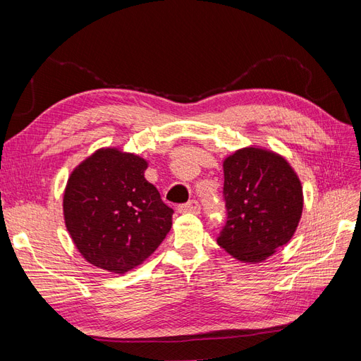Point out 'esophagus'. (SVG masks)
I'll return each instance as SVG.
<instances>
[{
  "label": "esophagus",
  "instance_id": "obj_1",
  "mask_svg": "<svg viewBox=\"0 0 361 361\" xmlns=\"http://www.w3.org/2000/svg\"><path fill=\"white\" fill-rule=\"evenodd\" d=\"M178 211H179L180 214H185V212L199 214V212H200V204H199V202H197V200H190L188 203L180 204V206L178 207Z\"/></svg>",
  "mask_w": 361,
  "mask_h": 361
}]
</instances>
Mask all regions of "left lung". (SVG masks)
Segmentation results:
<instances>
[{"mask_svg": "<svg viewBox=\"0 0 361 361\" xmlns=\"http://www.w3.org/2000/svg\"><path fill=\"white\" fill-rule=\"evenodd\" d=\"M223 170L227 221L216 243L235 259L259 264L297 231L301 180L281 155L253 146L228 155Z\"/></svg>", "mask_w": 361, "mask_h": 361, "instance_id": "8db88e82", "label": "left lung"}]
</instances>
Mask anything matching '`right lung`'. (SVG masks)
Returning a JSON list of instances; mask_svg holds the SVG:
<instances>
[{"instance_id":"right-lung-1","label":"right lung","mask_w":361,"mask_h":361,"mask_svg":"<svg viewBox=\"0 0 361 361\" xmlns=\"http://www.w3.org/2000/svg\"><path fill=\"white\" fill-rule=\"evenodd\" d=\"M146 169L145 158L104 147L71 173L63 195L64 223L89 264L125 274L170 232L173 209L146 180Z\"/></svg>"}]
</instances>
